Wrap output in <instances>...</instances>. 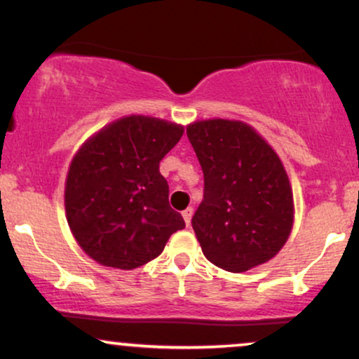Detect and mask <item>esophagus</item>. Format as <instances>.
Returning <instances> with one entry per match:
<instances>
[{
  "mask_svg": "<svg viewBox=\"0 0 359 359\" xmlns=\"http://www.w3.org/2000/svg\"><path fill=\"white\" fill-rule=\"evenodd\" d=\"M192 214H194V209L192 208H187L185 211H182V216H184V221L185 224H191V219H192Z\"/></svg>",
  "mask_w": 359,
  "mask_h": 359,
  "instance_id": "34e87169",
  "label": "esophagus"
}]
</instances>
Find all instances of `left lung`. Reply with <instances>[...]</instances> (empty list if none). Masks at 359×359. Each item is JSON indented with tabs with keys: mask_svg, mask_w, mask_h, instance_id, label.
I'll return each instance as SVG.
<instances>
[{
	"mask_svg": "<svg viewBox=\"0 0 359 359\" xmlns=\"http://www.w3.org/2000/svg\"><path fill=\"white\" fill-rule=\"evenodd\" d=\"M204 172L192 228L204 257L241 273L271 259L294 226V194L282 160L250 125L204 119L187 126Z\"/></svg>",
	"mask_w": 359,
	"mask_h": 359,
	"instance_id": "left-lung-1",
	"label": "left lung"
}]
</instances>
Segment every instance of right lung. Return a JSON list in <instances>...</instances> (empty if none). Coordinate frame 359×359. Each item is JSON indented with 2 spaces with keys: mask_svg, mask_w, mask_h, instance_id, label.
<instances>
[{
  "mask_svg": "<svg viewBox=\"0 0 359 359\" xmlns=\"http://www.w3.org/2000/svg\"><path fill=\"white\" fill-rule=\"evenodd\" d=\"M182 135V125L131 114L102 128L74 155L65 180V216L94 262L138 269L185 228L168 204V184L158 170Z\"/></svg>",
  "mask_w": 359,
  "mask_h": 359,
  "instance_id": "1",
  "label": "right lung"
}]
</instances>
